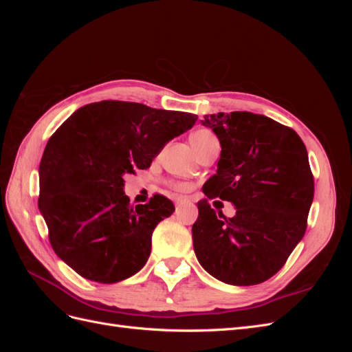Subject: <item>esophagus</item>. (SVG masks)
<instances>
[{
    "instance_id": "obj_1",
    "label": "esophagus",
    "mask_w": 352,
    "mask_h": 352,
    "mask_svg": "<svg viewBox=\"0 0 352 352\" xmlns=\"http://www.w3.org/2000/svg\"><path fill=\"white\" fill-rule=\"evenodd\" d=\"M175 204L176 206H179V204H182V202H185V201H188L189 198L188 197H184V195H175Z\"/></svg>"
}]
</instances>
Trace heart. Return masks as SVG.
Here are the masks:
<instances>
[{
	"label": "heart",
	"instance_id": "1",
	"mask_svg": "<svg viewBox=\"0 0 352 352\" xmlns=\"http://www.w3.org/2000/svg\"><path fill=\"white\" fill-rule=\"evenodd\" d=\"M214 141H217L216 135L212 133L211 131H208V129H199V131L194 132L192 136H190V144H192V146L195 148L197 153L201 150L202 146H206L207 144L214 142ZM172 186H173L175 189H177V190L185 189V186H184L182 184H179V182H173Z\"/></svg>",
	"mask_w": 352,
	"mask_h": 352
}]
</instances>
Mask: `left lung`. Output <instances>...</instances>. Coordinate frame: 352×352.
<instances>
[{"label":"left lung","mask_w":352,"mask_h":352,"mask_svg":"<svg viewBox=\"0 0 352 352\" xmlns=\"http://www.w3.org/2000/svg\"><path fill=\"white\" fill-rule=\"evenodd\" d=\"M221 145L217 173L202 186L192 226L199 264L216 279L236 286L270 279L304 236L314 197L307 148L291 127L250 111L204 116ZM230 200L226 218L208 199Z\"/></svg>","instance_id":"8db88e82"}]
</instances>
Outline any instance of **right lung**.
Listing matches in <instances>:
<instances>
[{
	"mask_svg": "<svg viewBox=\"0 0 352 352\" xmlns=\"http://www.w3.org/2000/svg\"><path fill=\"white\" fill-rule=\"evenodd\" d=\"M197 119L109 100L83 105L52 133L39 164L38 206L52 250L82 278L116 283L144 267L153 232L175 206L160 194L132 206L123 176L150 167Z\"/></svg>",
	"mask_w": 352,
	"mask_h": 352,
	"instance_id": "right-lung-1",
	"label": "right lung"
}]
</instances>
